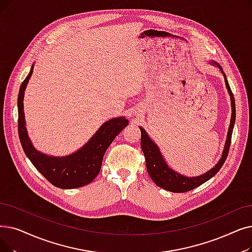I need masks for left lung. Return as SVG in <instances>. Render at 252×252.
Segmentation results:
<instances>
[{
	"label": "left lung",
	"instance_id": "obj_1",
	"mask_svg": "<svg viewBox=\"0 0 252 252\" xmlns=\"http://www.w3.org/2000/svg\"><path fill=\"white\" fill-rule=\"evenodd\" d=\"M210 63L216 65V67L221 71V73L223 75V78H224L226 90L229 94V96H231V106H232L231 124H229L228 132H227V136H226V140H225L224 149H223L222 155H221V158L218 160V162L211 170L201 175V176H196V177H187V176H184V175H181V174L177 173L176 171L172 170L168 166V163L166 162L165 158H162L158 145L149 138V136L145 132V129L140 126L141 148H142V150H143V153H144L145 161H146V169H147L149 176L153 180V182L158 185V187L166 189V190L172 191V192L189 191L195 188L200 187V185L203 184L204 182L211 179L214 175L221 169L222 165L226 159V157L228 155V149H229V146H231L233 128H234L235 120H236L235 99H234L233 93L231 91V87H229V84L227 82L226 76H225L224 72L222 71V68L217 63H215L213 61H211Z\"/></svg>",
	"mask_w": 252,
	"mask_h": 252
}]
</instances>
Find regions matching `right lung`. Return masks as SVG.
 Here are the masks:
<instances>
[{
    "instance_id": "obj_1",
    "label": "right lung",
    "mask_w": 252,
    "mask_h": 252,
    "mask_svg": "<svg viewBox=\"0 0 252 252\" xmlns=\"http://www.w3.org/2000/svg\"><path fill=\"white\" fill-rule=\"evenodd\" d=\"M32 70L34 64L32 65L29 75L20 85L17 99L18 136L21 146L32 165L54 187L63 189L84 187L91 183L100 173L107 148L110 146L115 137L128 125V120L126 117H116L108 120L84 146L70 156L57 158L44 155L32 146L26 127L24 96Z\"/></svg>"
}]
</instances>
